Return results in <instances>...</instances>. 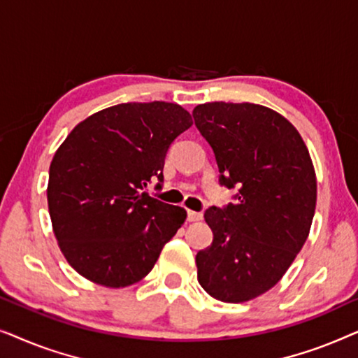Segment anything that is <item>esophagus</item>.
I'll return each instance as SVG.
<instances>
[{
  "mask_svg": "<svg viewBox=\"0 0 358 358\" xmlns=\"http://www.w3.org/2000/svg\"><path fill=\"white\" fill-rule=\"evenodd\" d=\"M203 215L200 212H194V210H189L187 212V220L189 222H199V220H202Z\"/></svg>",
  "mask_w": 358,
  "mask_h": 358,
  "instance_id": "1",
  "label": "esophagus"
}]
</instances>
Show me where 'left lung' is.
<instances>
[{
    "label": "left lung",
    "instance_id": "left-lung-1",
    "mask_svg": "<svg viewBox=\"0 0 358 358\" xmlns=\"http://www.w3.org/2000/svg\"><path fill=\"white\" fill-rule=\"evenodd\" d=\"M234 202L210 207L213 241L195 256L210 296L243 303L275 285L301 251L316 208V174L298 130L268 107L207 102L192 112Z\"/></svg>",
    "mask_w": 358,
    "mask_h": 358
}]
</instances>
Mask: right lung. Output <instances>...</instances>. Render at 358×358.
<instances>
[{"mask_svg":"<svg viewBox=\"0 0 358 358\" xmlns=\"http://www.w3.org/2000/svg\"><path fill=\"white\" fill-rule=\"evenodd\" d=\"M192 125L173 102H127L78 124L53 156L47 200L63 256L87 280L129 287L150 273L185 222L184 208L150 197L169 146Z\"/></svg>","mask_w":358,"mask_h":358,"instance_id":"obj_1","label":"right lung"}]
</instances>
